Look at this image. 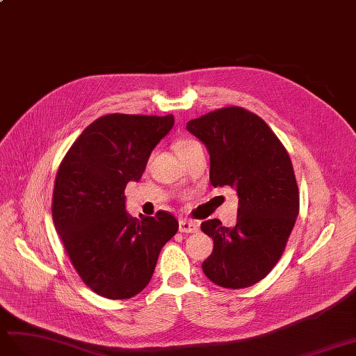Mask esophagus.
Returning <instances> with one entry per match:
<instances>
[{
	"label": "esophagus",
	"instance_id": "1",
	"mask_svg": "<svg viewBox=\"0 0 356 356\" xmlns=\"http://www.w3.org/2000/svg\"><path fill=\"white\" fill-rule=\"evenodd\" d=\"M179 231L186 232V234H192V232H197L199 231V223L195 220H179Z\"/></svg>",
	"mask_w": 356,
	"mask_h": 356
}]
</instances>
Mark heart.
<instances>
[{
	"label": "heart",
	"instance_id": "b5f03b06",
	"mask_svg": "<svg viewBox=\"0 0 356 356\" xmlns=\"http://www.w3.org/2000/svg\"><path fill=\"white\" fill-rule=\"evenodd\" d=\"M195 145H197V142H195V140H179L175 145V149L179 154V152H183V151H186L188 148H192V146H195Z\"/></svg>",
	"mask_w": 356,
	"mask_h": 356
}]
</instances>
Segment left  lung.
Wrapping results in <instances>:
<instances>
[{"label": "left lung", "mask_w": 356, "mask_h": 356, "mask_svg": "<svg viewBox=\"0 0 356 356\" xmlns=\"http://www.w3.org/2000/svg\"><path fill=\"white\" fill-rule=\"evenodd\" d=\"M186 128L210 154L211 186H231L238 196L234 227L219 219L201 225L214 243L202 270L223 289L250 287L278 263L299 214L291 160L264 120L241 107L211 111Z\"/></svg>", "instance_id": "left-lung-1"}]
</instances>
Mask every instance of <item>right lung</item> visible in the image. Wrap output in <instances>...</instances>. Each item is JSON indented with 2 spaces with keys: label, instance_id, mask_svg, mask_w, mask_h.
<instances>
[{
  "label": "right lung",
  "instance_id": "add662e5",
  "mask_svg": "<svg viewBox=\"0 0 356 356\" xmlns=\"http://www.w3.org/2000/svg\"><path fill=\"white\" fill-rule=\"evenodd\" d=\"M168 116L107 115L76 138L60 164L53 220L84 284L107 299H129L149 284L178 220L166 211L127 213L129 181L142 178L155 146L172 129Z\"/></svg>",
  "mask_w": 356,
  "mask_h": 356
}]
</instances>
